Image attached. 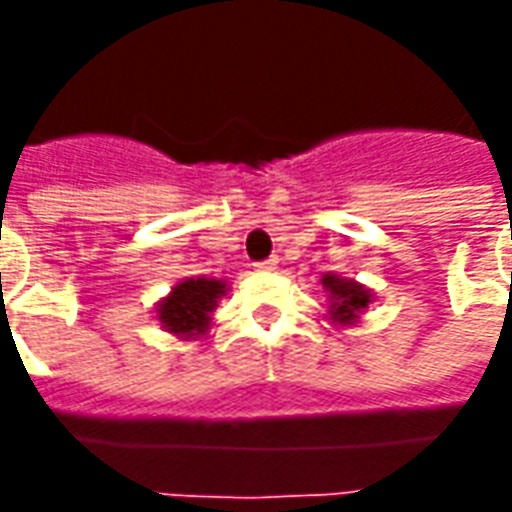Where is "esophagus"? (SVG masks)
<instances>
[{
	"label": "esophagus",
	"mask_w": 512,
	"mask_h": 512,
	"mask_svg": "<svg viewBox=\"0 0 512 512\" xmlns=\"http://www.w3.org/2000/svg\"><path fill=\"white\" fill-rule=\"evenodd\" d=\"M277 257H268V260H263V263H257V271H274L277 268Z\"/></svg>",
	"instance_id": "obj_1"
}]
</instances>
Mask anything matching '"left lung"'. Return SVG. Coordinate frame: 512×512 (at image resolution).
I'll return each mask as SVG.
<instances>
[{
  "label": "left lung",
  "instance_id": "1",
  "mask_svg": "<svg viewBox=\"0 0 512 512\" xmlns=\"http://www.w3.org/2000/svg\"><path fill=\"white\" fill-rule=\"evenodd\" d=\"M321 285L329 293V321L337 323V326H351V323L359 321V315L373 301V290L359 285L356 279L323 274Z\"/></svg>",
  "mask_w": 512,
  "mask_h": 512
}]
</instances>
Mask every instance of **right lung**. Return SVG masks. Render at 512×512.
Here are the masks:
<instances>
[{
	"label": "right lung",
	"instance_id": "obj_1",
	"mask_svg": "<svg viewBox=\"0 0 512 512\" xmlns=\"http://www.w3.org/2000/svg\"><path fill=\"white\" fill-rule=\"evenodd\" d=\"M227 293V282L211 277H189L178 282L167 299L158 301L156 318L161 329L180 340H197L211 329V315Z\"/></svg>",
	"mask_w": 512,
	"mask_h": 512
}]
</instances>
